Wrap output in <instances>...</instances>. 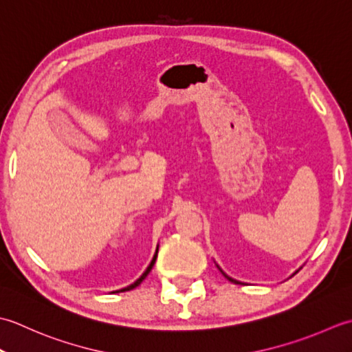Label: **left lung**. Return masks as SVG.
<instances>
[{
    "mask_svg": "<svg viewBox=\"0 0 352 352\" xmlns=\"http://www.w3.org/2000/svg\"><path fill=\"white\" fill-rule=\"evenodd\" d=\"M217 267H219V264H217ZM219 270H220V272H221V274H223V276H225L226 279H229V281H231V283H234V284H241L240 281H236V279H234V278H231V276H229V275H226V274H225V272H223V270H221L220 267H219Z\"/></svg>",
    "mask_w": 352,
    "mask_h": 352,
    "instance_id": "obj_1",
    "label": "left lung"
}]
</instances>
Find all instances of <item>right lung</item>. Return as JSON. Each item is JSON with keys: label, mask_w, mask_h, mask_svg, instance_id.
I'll use <instances>...</instances> for the list:
<instances>
[{"label": "right lung", "mask_w": 352, "mask_h": 352, "mask_svg": "<svg viewBox=\"0 0 352 352\" xmlns=\"http://www.w3.org/2000/svg\"><path fill=\"white\" fill-rule=\"evenodd\" d=\"M156 256H157V248H156V252H155V255H153V258H152V261H150V264H148V266H147V269H146L144 274H142V275H141L138 279H136V281H135L133 284L127 285V287H124V289H121V290H117V293H118V292H127V290H132V289H135V287H138V285H140L142 281H144L146 276L150 274V270H152V267L155 266Z\"/></svg>", "instance_id": "add662e5"}]
</instances>
